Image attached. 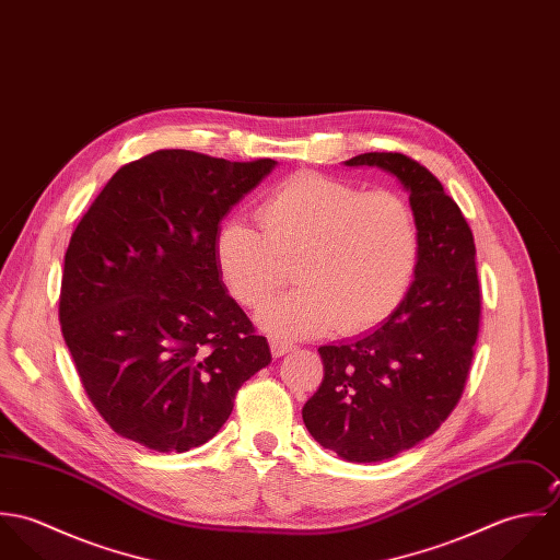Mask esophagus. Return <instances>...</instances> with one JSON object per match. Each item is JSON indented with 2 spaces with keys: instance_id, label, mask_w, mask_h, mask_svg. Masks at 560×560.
Listing matches in <instances>:
<instances>
[{
  "instance_id": "obj_1",
  "label": "esophagus",
  "mask_w": 560,
  "mask_h": 560,
  "mask_svg": "<svg viewBox=\"0 0 560 560\" xmlns=\"http://www.w3.org/2000/svg\"><path fill=\"white\" fill-rule=\"evenodd\" d=\"M269 347H271L273 358H282V355H287L289 351L295 349V345H291V342H287V340H278V338H271V340H269Z\"/></svg>"
}]
</instances>
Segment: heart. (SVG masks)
<instances>
[{
  "instance_id": "heart-1",
  "label": "heart",
  "mask_w": 560,
  "mask_h": 560,
  "mask_svg": "<svg viewBox=\"0 0 560 560\" xmlns=\"http://www.w3.org/2000/svg\"><path fill=\"white\" fill-rule=\"evenodd\" d=\"M258 222L229 220L215 260L245 308L267 304L293 267L298 289L258 315L271 334L311 336L331 325L360 334L388 319L413 282L418 224L395 191L298 174L265 196Z\"/></svg>"
}]
</instances>
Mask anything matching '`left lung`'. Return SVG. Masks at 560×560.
Segmentation results:
<instances>
[{"label":"left lung","mask_w":560,"mask_h":560,"mask_svg":"<svg viewBox=\"0 0 560 560\" xmlns=\"http://www.w3.org/2000/svg\"><path fill=\"white\" fill-rule=\"evenodd\" d=\"M345 163L397 176L420 235L416 276L399 308L373 331L319 347L323 382L302 409L323 448L371 464L433 435L462 399L479 336V271L462 209L424 165L400 153Z\"/></svg>","instance_id":"left-lung-1"}]
</instances>
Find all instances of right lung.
Returning a JSON list of instances; mask_svg holds the SVG:
<instances>
[{
  "label": "right lung",
  "mask_w": 560,
  "mask_h": 560,
  "mask_svg": "<svg viewBox=\"0 0 560 560\" xmlns=\"http://www.w3.org/2000/svg\"><path fill=\"white\" fill-rule=\"evenodd\" d=\"M273 167L158 151L122 165L81 218L65 254L62 336L118 435L158 453L196 448L271 362L267 338L226 293L215 240Z\"/></svg>",
  "instance_id": "add662e5"
}]
</instances>
